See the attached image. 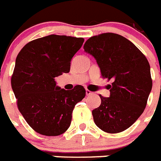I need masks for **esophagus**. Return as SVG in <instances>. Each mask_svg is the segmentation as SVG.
<instances>
[{"label":"esophagus","instance_id":"34e87169","mask_svg":"<svg viewBox=\"0 0 161 161\" xmlns=\"http://www.w3.org/2000/svg\"><path fill=\"white\" fill-rule=\"evenodd\" d=\"M86 96H91V95L93 94V92L91 91H89L88 89H86Z\"/></svg>","mask_w":161,"mask_h":161}]
</instances>
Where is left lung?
Listing matches in <instances>:
<instances>
[{"label":"left lung","mask_w":161,"mask_h":161,"mask_svg":"<svg viewBox=\"0 0 161 161\" xmlns=\"http://www.w3.org/2000/svg\"><path fill=\"white\" fill-rule=\"evenodd\" d=\"M86 52L96 58L110 97L100 95L101 105L92 110L94 121L103 131L119 133L128 129L145 110L152 79L149 61L125 37L102 33L87 40Z\"/></svg>","instance_id":"obj_1"}]
</instances>
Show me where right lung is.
<instances>
[{"label":"right lung","instance_id":"add662e5","mask_svg":"<svg viewBox=\"0 0 161 161\" xmlns=\"http://www.w3.org/2000/svg\"><path fill=\"white\" fill-rule=\"evenodd\" d=\"M84 42L80 37L50 35L28 42L18 54L11 87L18 110L35 131L46 136L65 133L75 105L86 96L82 86L65 91L55 78L68 73Z\"/></svg>","mask_w":161,"mask_h":161}]
</instances>
